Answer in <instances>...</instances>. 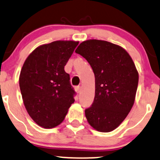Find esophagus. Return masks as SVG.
<instances>
[{"label":"esophagus","instance_id":"1","mask_svg":"<svg viewBox=\"0 0 160 160\" xmlns=\"http://www.w3.org/2000/svg\"><path fill=\"white\" fill-rule=\"evenodd\" d=\"M75 89H76V91L77 92V93H80L81 90H82V88H81L80 86H76V87L75 88Z\"/></svg>","mask_w":160,"mask_h":160}]
</instances>
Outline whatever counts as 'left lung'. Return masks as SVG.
<instances>
[{"instance_id":"1","label":"left lung","mask_w":160,"mask_h":160,"mask_svg":"<svg viewBox=\"0 0 160 160\" xmlns=\"http://www.w3.org/2000/svg\"><path fill=\"white\" fill-rule=\"evenodd\" d=\"M76 53L85 58L95 76V97L86 108L88 123L97 131L114 130L128 115L134 104L138 73L127 51L104 40L82 42Z\"/></svg>"}]
</instances>
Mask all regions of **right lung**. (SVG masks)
<instances>
[{"mask_svg": "<svg viewBox=\"0 0 160 160\" xmlns=\"http://www.w3.org/2000/svg\"><path fill=\"white\" fill-rule=\"evenodd\" d=\"M78 42L54 41L37 47L24 61L19 87L28 113L46 129L62 123L76 92L64 67Z\"/></svg>", "mask_w": 160, "mask_h": 160, "instance_id": "obj_1", "label": "right lung"}]
</instances>
